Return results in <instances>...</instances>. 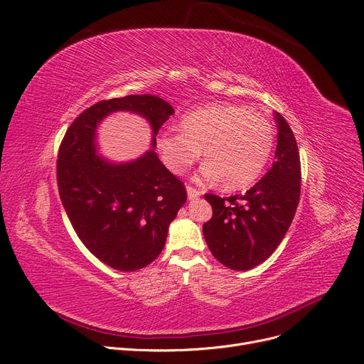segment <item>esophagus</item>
Returning <instances> with one entry per match:
<instances>
[{
  "label": "esophagus",
  "instance_id": "34e87169",
  "mask_svg": "<svg viewBox=\"0 0 364 364\" xmlns=\"http://www.w3.org/2000/svg\"><path fill=\"white\" fill-rule=\"evenodd\" d=\"M186 192H188V198L189 200H194V198H198L203 192L200 191V189H197V188H194V186H186Z\"/></svg>",
  "mask_w": 364,
  "mask_h": 364
}]
</instances>
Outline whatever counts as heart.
Masks as SVG:
<instances>
[{
	"label": "heart",
	"mask_w": 364,
	"mask_h": 364,
	"mask_svg": "<svg viewBox=\"0 0 364 364\" xmlns=\"http://www.w3.org/2000/svg\"><path fill=\"white\" fill-rule=\"evenodd\" d=\"M274 145L272 123L245 105L215 104L182 117L181 131H166L157 139L159 151L176 175L200 157L201 178L222 181L228 189H241L257 179Z\"/></svg>",
	"instance_id": "heart-1"
}]
</instances>
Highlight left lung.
Returning a JSON list of instances; mask_svg holds the SVG:
<instances>
[{
	"instance_id": "1",
	"label": "left lung",
	"mask_w": 364,
	"mask_h": 364,
	"mask_svg": "<svg viewBox=\"0 0 364 364\" xmlns=\"http://www.w3.org/2000/svg\"><path fill=\"white\" fill-rule=\"evenodd\" d=\"M277 145L269 172L245 196L205 194L213 207L203 233L211 254L232 270H248L267 260L288 232L300 203L301 164L288 122L274 113Z\"/></svg>"
}]
</instances>
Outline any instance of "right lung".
<instances>
[{"label":"right lung","mask_w":364,"mask_h":364,"mask_svg":"<svg viewBox=\"0 0 364 364\" xmlns=\"http://www.w3.org/2000/svg\"><path fill=\"white\" fill-rule=\"evenodd\" d=\"M114 112L145 117L153 127V146L159 129L175 113L167 101L151 94L91 105L73 120L60 144L57 185L83 245L107 266L132 272L159 257L168 225L186 201V189L154 149L122 164L97 156V126Z\"/></svg>","instance_id":"1"}]
</instances>
